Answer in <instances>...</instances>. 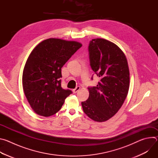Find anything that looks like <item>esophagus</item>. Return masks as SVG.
Instances as JSON below:
<instances>
[{"label": "esophagus", "mask_w": 158, "mask_h": 158, "mask_svg": "<svg viewBox=\"0 0 158 158\" xmlns=\"http://www.w3.org/2000/svg\"><path fill=\"white\" fill-rule=\"evenodd\" d=\"M80 89H81V87H79V86H77L75 89H74L73 90V93H77L79 90H80Z\"/></svg>", "instance_id": "esophagus-1"}]
</instances>
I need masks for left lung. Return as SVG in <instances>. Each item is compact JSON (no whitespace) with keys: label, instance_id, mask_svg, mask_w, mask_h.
<instances>
[{"label":"left lung","instance_id":"obj_1","mask_svg":"<svg viewBox=\"0 0 158 158\" xmlns=\"http://www.w3.org/2000/svg\"><path fill=\"white\" fill-rule=\"evenodd\" d=\"M88 49L90 65L100 81L97 86L88 88L89 98L81 104L89 118L104 122L117 113L127 97L129 88L127 60L117 45L104 39H92Z\"/></svg>","mask_w":158,"mask_h":158}]
</instances>
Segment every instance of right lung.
<instances>
[{
  "label": "right lung",
  "mask_w": 158,
  "mask_h": 158,
  "mask_svg": "<svg viewBox=\"0 0 158 158\" xmlns=\"http://www.w3.org/2000/svg\"><path fill=\"white\" fill-rule=\"evenodd\" d=\"M81 46L76 41L50 38L40 42L30 54L22 74V85L38 115H54L72 93L61 87V68Z\"/></svg>",
  "instance_id": "right-lung-1"
}]
</instances>
